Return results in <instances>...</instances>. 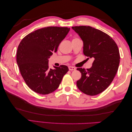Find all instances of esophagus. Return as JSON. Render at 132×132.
Returning <instances> with one entry per match:
<instances>
[{
  "instance_id": "esophagus-1",
  "label": "esophagus",
  "mask_w": 132,
  "mask_h": 132,
  "mask_svg": "<svg viewBox=\"0 0 132 132\" xmlns=\"http://www.w3.org/2000/svg\"><path fill=\"white\" fill-rule=\"evenodd\" d=\"M68 68H69V70H75V68H74L73 67L69 66V67H68Z\"/></svg>"
}]
</instances>
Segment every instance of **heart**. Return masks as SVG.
<instances>
[{"instance_id": "heart-1", "label": "heart", "mask_w": 132, "mask_h": 132, "mask_svg": "<svg viewBox=\"0 0 132 132\" xmlns=\"http://www.w3.org/2000/svg\"><path fill=\"white\" fill-rule=\"evenodd\" d=\"M75 39H77V38H75Z\"/></svg>"}]
</instances>
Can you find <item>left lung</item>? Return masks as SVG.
Returning <instances> with one entry per match:
<instances>
[{
  "mask_svg": "<svg viewBox=\"0 0 132 132\" xmlns=\"http://www.w3.org/2000/svg\"><path fill=\"white\" fill-rule=\"evenodd\" d=\"M83 41V52L94 62L90 69L77 68L81 73L78 89L87 95L101 93L111 84L118 70L120 55L117 44L109 35L91 26L71 27Z\"/></svg>",
  "mask_w": 132,
  "mask_h": 132,
  "instance_id": "8db88e82",
  "label": "left lung"
}]
</instances>
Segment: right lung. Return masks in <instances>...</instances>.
Masks as SVG:
<instances>
[{"label": "right lung", "instance_id": "add662e5", "mask_svg": "<svg viewBox=\"0 0 132 132\" xmlns=\"http://www.w3.org/2000/svg\"><path fill=\"white\" fill-rule=\"evenodd\" d=\"M70 28L56 26L38 29L29 34L20 43L16 62L27 85L38 94H49L57 90L63 76L69 70L64 65L49 68L48 59L56 52L58 46Z\"/></svg>", "mask_w": 132, "mask_h": 132}]
</instances>
